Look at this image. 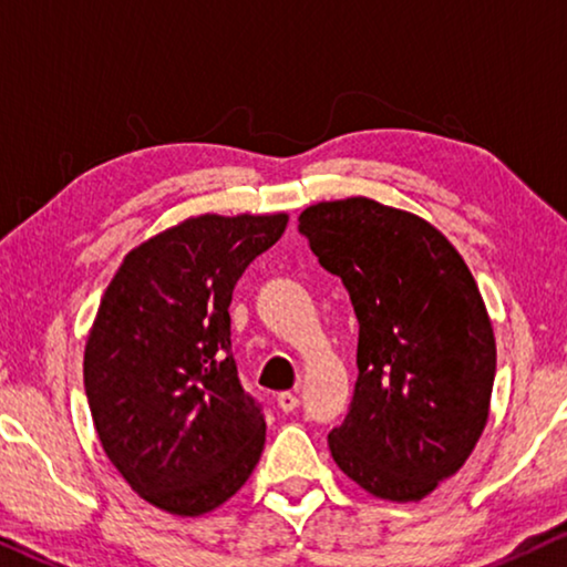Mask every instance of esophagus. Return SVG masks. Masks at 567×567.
I'll return each mask as SVG.
<instances>
[{
	"label": "esophagus",
	"mask_w": 567,
	"mask_h": 567,
	"mask_svg": "<svg viewBox=\"0 0 567 567\" xmlns=\"http://www.w3.org/2000/svg\"><path fill=\"white\" fill-rule=\"evenodd\" d=\"M276 402H278V408L284 410V413H293V410L299 408V398L293 392H281L276 398Z\"/></svg>",
	"instance_id": "34e87169"
}]
</instances>
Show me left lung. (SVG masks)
Segmentation results:
<instances>
[{"instance_id":"obj_1","label":"left lung","mask_w":567,"mask_h":567,"mask_svg":"<svg viewBox=\"0 0 567 567\" xmlns=\"http://www.w3.org/2000/svg\"><path fill=\"white\" fill-rule=\"evenodd\" d=\"M359 320V379L330 454L382 501H421L462 470L491 413L495 336L467 262L421 216L355 196L299 214Z\"/></svg>"}]
</instances>
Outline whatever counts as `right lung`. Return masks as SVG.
<instances>
[{"label":"right lung","mask_w":567,"mask_h":567,"mask_svg":"<svg viewBox=\"0 0 567 567\" xmlns=\"http://www.w3.org/2000/svg\"><path fill=\"white\" fill-rule=\"evenodd\" d=\"M286 214H200L134 247L100 299L84 392L100 444L146 503L204 516L252 475L260 405L231 355L229 305Z\"/></svg>","instance_id":"right-lung-1"}]
</instances>
